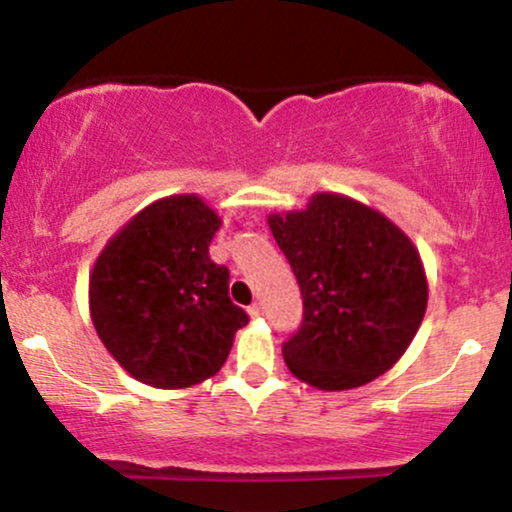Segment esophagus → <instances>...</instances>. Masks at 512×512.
I'll return each instance as SVG.
<instances>
[{"instance_id": "esophagus-1", "label": "esophagus", "mask_w": 512, "mask_h": 512, "mask_svg": "<svg viewBox=\"0 0 512 512\" xmlns=\"http://www.w3.org/2000/svg\"><path fill=\"white\" fill-rule=\"evenodd\" d=\"M248 315L250 317H260L262 315V305L260 303H252L250 308H248Z\"/></svg>"}]
</instances>
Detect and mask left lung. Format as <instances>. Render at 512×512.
<instances>
[{
    "mask_svg": "<svg viewBox=\"0 0 512 512\" xmlns=\"http://www.w3.org/2000/svg\"><path fill=\"white\" fill-rule=\"evenodd\" d=\"M272 236L303 296V322L284 361L317 390H354L390 370L419 332L428 279L419 250L395 221L339 192L303 209L272 211Z\"/></svg>",
    "mask_w": 512,
    "mask_h": 512,
    "instance_id": "8db88e82",
    "label": "left lung"
}]
</instances>
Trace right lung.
I'll use <instances>...</instances> for the list:
<instances>
[{
	"label": "right lung",
	"mask_w": 512,
	"mask_h": 512,
	"mask_svg": "<svg viewBox=\"0 0 512 512\" xmlns=\"http://www.w3.org/2000/svg\"><path fill=\"white\" fill-rule=\"evenodd\" d=\"M221 216L199 195L151 202L105 243L88 276V310L108 354L139 383L182 390L211 378L248 315L211 262Z\"/></svg>",
	"instance_id": "obj_1"
}]
</instances>
